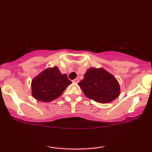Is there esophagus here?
I'll list each match as a JSON object with an SVG mask.
<instances>
[{
	"label": "esophagus",
	"mask_w": 152,
	"mask_h": 152,
	"mask_svg": "<svg viewBox=\"0 0 152 152\" xmlns=\"http://www.w3.org/2000/svg\"><path fill=\"white\" fill-rule=\"evenodd\" d=\"M73 82H74V83H78V82H79V79H78V78H75L74 80H73Z\"/></svg>",
	"instance_id": "34e87169"
}]
</instances>
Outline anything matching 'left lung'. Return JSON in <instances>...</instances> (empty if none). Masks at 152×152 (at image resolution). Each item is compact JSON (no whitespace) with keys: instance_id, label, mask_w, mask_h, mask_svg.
Segmentation results:
<instances>
[{"instance_id":"8db88e82","label":"left lung","mask_w":152,"mask_h":152,"mask_svg":"<svg viewBox=\"0 0 152 152\" xmlns=\"http://www.w3.org/2000/svg\"><path fill=\"white\" fill-rule=\"evenodd\" d=\"M78 85L88 99L101 104L111 102L120 94L117 80L103 69H88Z\"/></svg>"}]
</instances>
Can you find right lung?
Instances as JSON below:
<instances>
[{
    "label": "right lung",
    "mask_w": 152,
    "mask_h": 152,
    "mask_svg": "<svg viewBox=\"0 0 152 152\" xmlns=\"http://www.w3.org/2000/svg\"><path fill=\"white\" fill-rule=\"evenodd\" d=\"M71 83L67 75L62 74L58 67L48 68L32 81V95L41 102H52L60 96Z\"/></svg>",
    "instance_id": "right-lung-1"
}]
</instances>
